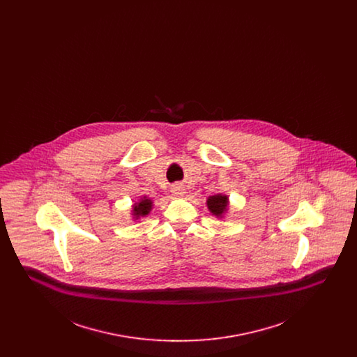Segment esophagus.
<instances>
[{"label": "esophagus", "instance_id": "1", "mask_svg": "<svg viewBox=\"0 0 357 357\" xmlns=\"http://www.w3.org/2000/svg\"><path fill=\"white\" fill-rule=\"evenodd\" d=\"M171 192L175 197H182L185 194V187H183L182 183H175L174 186L171 187Z\"/></svg>", "mask_w": 357, "mask_h": 357}]
</instances>
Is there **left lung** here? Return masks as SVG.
Returning <instances> with one entry per match:
<instances>
[{"label":"left lung","mask_w":357,"mask_h":357,"mask_svg":"<svg viewBox=\"0 0 357 357\" xmlns=\"http://www.w3.org/2000/svg\"><path fill=\"white\" fill-rule=\"evenodd\" d=\"M207 207L208 210L217 215V217H222V214L226 211L227 208V197L222 195V194H217L213 197H208L207 199Z\"/></svg>","instance_id":"left-lung-1"}]
</instances>
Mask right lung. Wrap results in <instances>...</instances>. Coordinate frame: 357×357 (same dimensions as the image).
I'll use <instances>...</instances> for the list:
<instances>
[{"mask_svg": "<svg viewBox=\"0 0 357 357\" xmlns=\"http://www.w3.org/2000/svg\"><path fill=\"white\" fill-rule=\"evenodd\" d=\"M151 208H153V201L149 199L147 197L142 198V199L139 201V204H136L135 206H134V215H135L136 220H137L139 217L147 215Z\"/></svg>", "mask_w": 357, "mask_h": 357, "instance_id": "obj_1", "label": "right lung"}]
</instances>
